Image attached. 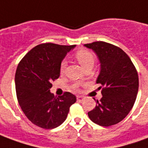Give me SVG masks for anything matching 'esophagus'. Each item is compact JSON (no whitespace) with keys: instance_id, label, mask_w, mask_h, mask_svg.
I'll use <instances>...</instances> for the list:
<instances>
[{"instance_id":"obj_1","label":"esophagus","mask_w":148,"mask_h":148,"mask_svg":"<svg viewBox=\"0 0 148 148\" xmlns=\"http://www.w3.org/2000/svg\"><path fill=\"white\" fill-rule=\"evenodd\" d=\"M84 99V97L82 96H77V101H82Z\"/></svg>"}]
</instances>
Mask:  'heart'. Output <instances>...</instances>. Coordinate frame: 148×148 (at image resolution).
<instances>
[{
    "instance_id": "b5f03b06",
    "label": "heart",
    "mask_w": 148,
    "mask_h": 148,
    "mask_svg": "<svg viewBox=\"0 0 148 148\" xmlns=\"http://www.w3.org/2000/svg\"><path fill=\"white\" fill-rule=\"evenodd\" d=\"M75 58L79 62V64L82 66V68L86 69L88 66H92L93 67L95 58L91 52L86 51V50H80L76 52L75 54ZM66 68V62L62 61L60 64V72L62 74L64 73ZM74 89H76V86H74Z\"/></svg>"
}]
</instances>
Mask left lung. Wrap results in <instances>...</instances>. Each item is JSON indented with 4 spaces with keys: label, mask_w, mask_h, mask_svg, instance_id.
Masks as SVG:
<instances>
[{
    "label": "left lung",
    "mask_w": 148,
    "mask_h": 148,
    "mask_svg": "<svg viewBox=\"0 0 148 148\" xmlns=\"http://www.w3.org/2000/svg\"><path fill=\"white\" fill-rule=\"evenodd\" d=\"M84 46L92 49L99 59L96 82L101 84L99 89L102 87V97L88 116L93 123L109 127L124 120L132 109L139 89L138 74L130 58L120 47L103 41Z\"/></svg>",
    "instance_id": "left-lung-1"
}]
</instances>
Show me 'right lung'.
Instances as JSON below:
<instances>
[{
  "instance_id": "obj_1",
  "label": "right lung",
  "mask_w": 148,
  "mask_h": 148,
  "mask_svg": "<svg viewBox=\"0 0 148 148\" xmlns=\"http://www.w3.org/2000/svg\"><path fill=\"white\" fill-rule=\"evenodd\" d=\"M75 45L42 43L27 53L15 75L19 105L27 119L42 128L52 129L67 117L76 97L66 92L58 97L51 93L52 81L60 76V64Z\"/></svg>"
}]
</instances>
